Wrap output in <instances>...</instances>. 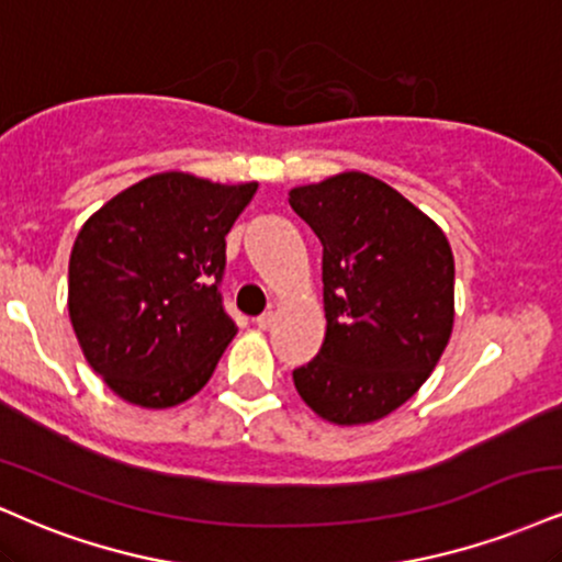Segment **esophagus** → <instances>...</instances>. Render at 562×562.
I'll use <instances>...</instances> for the list:
<instances>
[{"instance_id": "obj_1", "label": "esophagus", "mask_w": 562, "mask_h": 562, "mask_svg": "<svg viewBox=\"0 0 562 562\" xmlns=\"http://www.w3.org/2000/svg\"><path fill=\"white\" fill-rule=\"evenodd\" d=\"M274 319H277L274 311H263L261 316H256V327H259V329H269V327H272V324H274Z\"/></svg>"}]
</instances>
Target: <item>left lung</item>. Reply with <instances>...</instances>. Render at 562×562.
Wrapping results in <instances>:
<instances>
[{"label":"left lung","instance_id":"left-lung-1","mask_svg":"<svg viewBox=\"0 0 562 562\" xmlns=\"http://www.w3.org/2000/svg\"><path fill=\"white\" fill-rule=\"evenodd\" d=\"M290 206L322 240L327 333L293 371L314 414L369 424L414 397L448 346L456 261L427 214L387 182L342 172L290 191Z\"/></svg>","mask_w":562,"mask_h":562}]
</instances>
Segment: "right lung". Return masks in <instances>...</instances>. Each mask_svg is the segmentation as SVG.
Returning a JSON list of instances; mask_svg holds the SVG:
<instances>
[{
    "mask_svg": "<svg viewBox=\"0 0 562 562\" xmlns=\"http://www.w3.org/2000/svg\"><path fill=\"white\" fill-rule=\"evenodd\" d=\"M256 188L151 175L80 227L67 308L86 361L123 401L170 408L209 382L238 333L220 293L225 235Z\"/></svg>",
    "mask_w": 562,
    "mask_h": 562,
    "instance_id": "right-lung-1",
    "label": "right lung"
}]
</instances>
